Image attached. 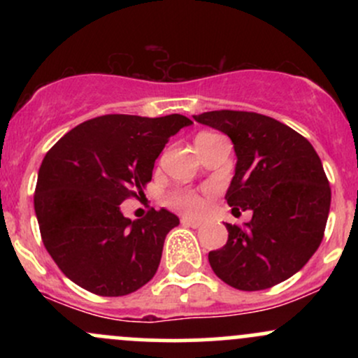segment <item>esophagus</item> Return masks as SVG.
Returning <instances> with one entry per match:
<instances>
[{"instance_id": "34e87169", "label": "esophagus", "mask_w": 358, "mask_h": 358, "mask_svg": "<svg viewBox=\"0 0 358 358\" xmlns=\"http://www.w3.org/2000/svg\"><path fill=\"white\" fill-rule=\"evenodd\" d=\"M182 224H183V225H187V227L199 229L200 225H202V220H195V219H190V217H183V219H182Z\"/></svg>"}]
</instances>
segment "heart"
<instances>
[{
    "label": "heart",
    "instance_id": "heart-1",
    "mask_svg": "<svg viewBox=\"0 0 358 358\" xmlns=\"http://www.w3.org/2000/svg\"><path fill=\"white\" fill-rule=\"evenodd\" d=\"M202 136H207V134H200V136H196V139L202 138ZM170 203L173 205L175 208H178V210H182L185 213H190V215H196V213H200L203 210L202 196H199L196 193H193V192L175 193V195L170 199Z\"/></svg>",
    "mask_w": 358,
    "mask_h": 358
}]
</instances>
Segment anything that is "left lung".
<instances>
[{"label":"left lung","instance_id":"8db88e82","mask_svg":"<svg viewBox=\"0 0 358 358\" xmlns=\"http://www.w3.org/2000/svg\"><path fill=\"white\" fill-rule=\"evenodd\" d=\"M196 122L231 138L237 163L225 200L250 210L248 224H225L227 244L208 252L213 273L242 291L268 289L296 274L322 244L331 190L306 138L276 119L210 110Z\"/></svg>","mask_w":358,"mask_h":358}]
</instances>
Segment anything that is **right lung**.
Returning a JSON list of instances; mask_svg holds the SVG:
<instances>
[{"label": "right lung", "instance_id": "1", "mask_svg": "<svg viewBox=\"0 0 358 358\" xmlns=\"http://www.w3.org/2000/svg\"><path fill=\"white\" fill-rule=\"evenodd\" d=\"M190 124L182 114H108L76 126L45 155L35 213L45 249L71 281L124 296L155 276L178 217L151 208L131 222L119 205L141 195L168 139Z\"/></svg>", "mask_w": 358, "mask_h": 358}]
</instances>
